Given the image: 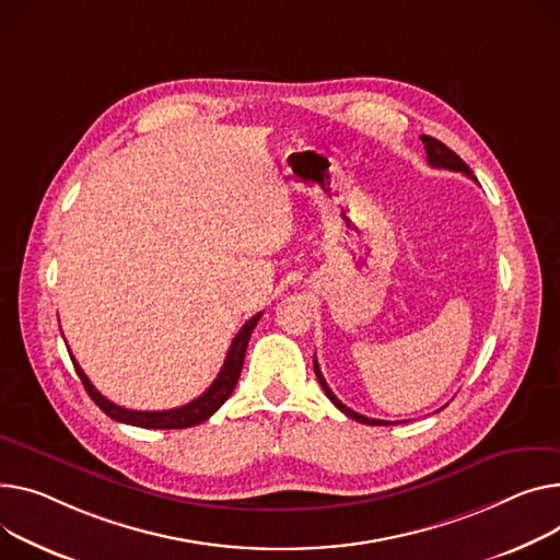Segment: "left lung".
<instances>
[{
  "mask_svg": "<svg viewBox=\"0 0 560 560\" xmlns=\"http://www.w3.org/2000/svg\"><path fill=\"white\" fill-rule=\"evenodd\" d=\"M421 141H423V145H425V155H428L430 166H434V168L457 171V173H464V175L472 177V171L468 168V164H466L457 153H453L448 145L441 143L439 139H434V137H430V135H421ZM472 179H475V177H472ZM475 182H477V179H475ZM313 366H315V376H317V381H319V385H322L324 394L330 398V402H332L335 407L340 409V412H345L349 419H353V421H358V423H364V425H389V421L369 419V417H362V415L353 412V409H351V407H347L342 400H338V396H335V394L330 392V387L326 385V381H324V376H322V369H319V364H317V358L313 360Z\"/></svg>",
  "mask_w": 560,
  "mask_h": 560,
  "instance_id": "left-lung-1",
  "label": "left lung"
}]
</instances>
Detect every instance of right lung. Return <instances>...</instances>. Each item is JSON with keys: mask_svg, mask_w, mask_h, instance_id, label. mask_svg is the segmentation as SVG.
Instances as JSON below:
<instances>
[{"mask_svg": "<svg viewBox=\"0 0 560 560\" xmlns=\"http://www.w3.org/2000/svg\"><path fill=\"white\" fill-rule=\"evenodd\" d=\"M260 315L264 313H256L254 317H249L245 322V326L238 330V335L234 338L230 351H228V358H225V364H222L218 378L211 383V387L200 394L198 398H194L191 402H186L182 407H175V409H164V412H139V409H126L121 405H115L112 400H107L92 383L90 378L85 376V371L81 369V364L71 358L73 362V369H77V374L81 378V383L85 385V392L92 396V400L103 409V412L115 419L119 423H128V425H137V428H151V430H179V428H194L202 421H207L213 412H218V407L225 402L236 383H238V376H241V369H243V362H245V351H247V342L252 338V330L254 326L258 324Z\"/></svg>", "mask_w": 560, "mask_h": 560, "instance_id": "obj_1", "label": "right lung"}]
</instances>
